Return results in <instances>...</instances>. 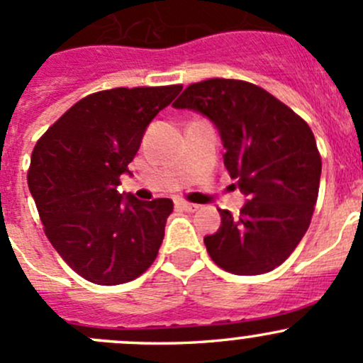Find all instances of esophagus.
Masks as SVG:
<instances>
[{
	"label": "esophagus",
	"instance_id": "esophagus-1",
	"mask_svg": "<svg viewBox=\"0 0 363 363\" xmlns=\"http://www.w3.org/2000/svg\"><path fill=\"white\" fill-rule=\"evenodd\" d=\"M175 207L182 208V211H189V212H193V211H196V208H199V205H196V203H191V202H186V200L177 199V200H175Z\"/></svg>",
	"mask_w": 363,
	"mask_h": 363
}]
</instances>
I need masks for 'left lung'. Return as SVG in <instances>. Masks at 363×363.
<instances>
[{"instance_id":"obj_1","label":"left lung","mask_w":363,"mask_h":363,"mask_svg":"<svg viewBox=\"0 0 363 363\" xmlns=\"http://www.w3.org/2000/svg\"><path fill=\"white\" fill-rule=\"evenodd\" d=\"M207 117L219 131L226 170L246 196L203 242L216 265L239 276L279 267L309 228L321 158L309 124L255 84L211 79L191 84L172 105Z\"/></svg>"}]
</instances>
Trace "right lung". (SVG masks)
<instances>
[{
    "mask_svg": "<svg viewBox=\"0 0 363 363\" xmlns=\"http://www.w3.org/2000/svg\"><path fill=\"white\" fill-rule=\"evenodd\" d=\"M182 86L116 87L77 101L36 142L28 186L54 250L101 286L133 281L164 237L170 199L117 191L142 137Z\"/></svg>",
    "mask_w": 363,
    "mask_h": 363,
    "instance_id": "right-lung-1",
    "label": "right lung"
}]
</instances>
